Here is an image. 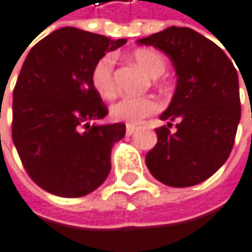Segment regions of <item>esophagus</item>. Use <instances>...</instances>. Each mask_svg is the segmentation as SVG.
<instances>
[{
    "label": "esophagus",
    "instance_id": "obj_1",
    "mask_svg": "<svg viewBox=\"0 0 252 252\" xmlns=\"http://www.w3.org/2000/svg\"><path fill=\"white\" fill-rule=\"evenodd\" d=\"M136 130H137L136 125H127V130H125V133H127L128 136H131Z\"/></svg>",
    "mask_w": 252,
    "mask_h": 252
}]
</instances>
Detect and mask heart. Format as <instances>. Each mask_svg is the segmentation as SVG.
<instances>
[{
    "mask_svg": "<svg viewBox=\"0 0 252 252\" xmlns=\"http://www.w3.org/2000/svg\"><path fill=\"white\" fill-rule=\"evenodd\" d=\"M133 60L151 76L158 77L166 71V61L158 52L152 49H137ZM115 60L110 55L100 58L91 71V85L95 93L103 98H112L116 93L113 79ZM159 109V103L152 97H122L110 107V116L115 121L136 125Z\"/></svg>",
    "mask_w": 252,
    "mask_h": 252,
    "instance_id": "1",
    "label": "heart"
}]
</instances>
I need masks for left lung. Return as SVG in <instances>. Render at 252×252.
I'll return each instance as SVG.
<instances>
[{"mask_svg":"<svg viewBox=\"0 0 252 252\" xmlns=\"http://www.w3.org/2000/svg\"><path fill=\"white\" fill-rule=\"evenodd\" d=\"M163 50L178 74L170 106L159 118L157 145L146 154L152 176L184 188L211 178L228 158L241 119L239 77L228 57L214 41L191 28L170 27L140 38ZM178 120L175 133L171 121Z\"/></svg>","mask_w":252,"mask_h":252,"instance_id":"left-lung-1","label":"left lung"}]
</instances>
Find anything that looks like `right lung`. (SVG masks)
<instances>
[{"mask_svg": "<svg viewBox=\"0 0 252 252\" xmlns=\"http://www.w3.org/2000/svg\"><path fill=\"white\" fill-rule=\"evenodd\" d=\"M125 41L67 27L27 55L13 89L11 137L27 173L44 191L82 197L106 181L112 146L125 136V125L89 124L109 112L91 71Z\"/></svg>", "mask_w": 252, "mask_h": 252, "instance_id": "right-lung-1", "label": "right lung"}]
</instances>
